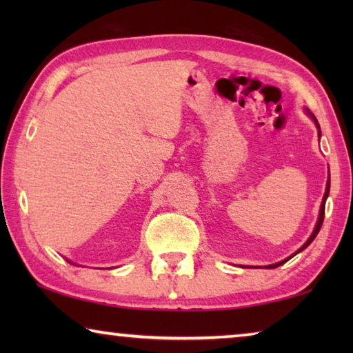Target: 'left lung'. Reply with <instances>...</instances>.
<instances>
[{
  "label": "left lung",
  "instance_id": "1",
  "mask_svg": "<svg viewBox=\"0 0 353 353\" xmlns=\"http://www.w3.org/2000/svg\"><path fill=\"white\" fill-rule=\"evenodd\" d=\"M307 115H310L312 117V119L314 121V124H316V128H318V132H319V137H321V128H319V123H318V119H316V117L313 115L312 112H310L308 109H307ZM330 172V171H328ZM328 193H330V174H328V181H327V187H325V193H324V198H322V202H321V210H319V218H318V223H316V227H314V230H313V234L310 235V238L308 240L305 241V244H303V246L297 250V252H294L292 254L291 256H288V259L286 260H282V261H279V263H274V265H270V266H266L268 270H274V268H277V266H280V265H283V263H286L290 259H292V256H294L296 254H299V252H302L303 249L305 248H308L310 246V243H312L314 238H316V235L319 234V230H321V225H322V223H324V212H325V201H327V198H328Z\"/></svg>",
  "mask_w": 353,
  "mask_h": 353
}]
</instances>
